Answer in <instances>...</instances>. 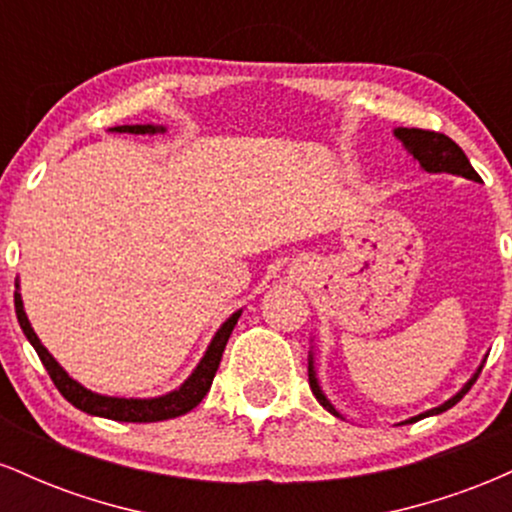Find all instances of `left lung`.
Segmentation results:
<instances>
[{
    "mask_svg": "<svg viewBox=\"0 0 512 512\" xmlns=\"http://www.w3.org/2000/svg\"><path fill=\"white\" fill-rule=\"evenodd\" d=\"M395 137H397L399 142H402L404 146H407V151H409V154L414 156L416 161L421 163V168L428 170V173H452V175H462V178H467V180L481 182L479 173H477V170L472 168V163H469V158L464 156V151H462L460 146H457L455 142H452L450 137H445V134H440V132H431V129L397 127V129H395ZM479 373H481V368L477 370V373H474V378L469 380V383L464 385L462 390L457 392L455 397L448 399V402H445V404H440V407H436V409H428L426 414H419V416H414V419L404 421V424H414V421H419V419H426V416H433V414H443L445 409L455 407V404L460 402V399H462L464 395H467V392H469V387H472L474 383H477ZM308 380H310V390H313V395H315L317 402H320L322 407H325L327 411H330V414L339 416V411L332 407V404H330V399H327L325 395H322L320 385H317V378H315V368H313V356H310V361H308Z\"/></svg>",
    "mask_w": 512,
    "mask_h": 512,
    "instance_id": "obj_1",
    "label": "left lung"
}]
</instances>
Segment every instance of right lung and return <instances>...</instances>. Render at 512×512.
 <instances>
[{
	"label": "right lung",
	"mask_w": 512,
	"mask_h": 512,
	"mask_svg": "<svg viewBox=\"0 0 512 512\" xmlns=\"http://www.w3.org/2000/svg\"><path fill=\"white\" fill-rule=\"evenodd\" d=\"M115 132H127V134H156L163 132V127H154V125H122L115 127ZM14 305H16V317H19V325L23 334L28 337V342L33 344L35 354L40 356L45 370L55 383L57 390L62 392V397L67 402H72L76 409L86 411L91 416H103V419H113V421H127V424H154V421H166V419H175V416L187 414L202 402L204 395L209 392L211 380H214L216 370H219L223 349H226L228 337H231L233 327H236L240 310L228 317L226 322L221 325V330L216 332V337L211 339L207 354H204L199 366L195 368V373L182 383L178 390L168 392L163 397H154V399H122V397H105V395H96V392L86 390L84 385H79L76 380H72L67 375L60 363L52 358V354L40 344L38 334L33 332L31 322H28L26 313H23V301L21 293H14Z\"/></svg>",
	"instance_id": "add662e5"
}]
</instances>
